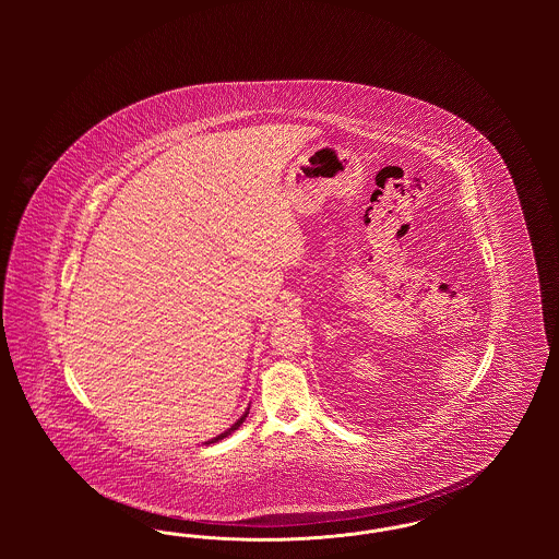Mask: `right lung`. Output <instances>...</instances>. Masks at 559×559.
Wrapping results in <instances>:
<instances>
[{
    "instance_id": "obj_1",
    "label": "right lung",
    "mask_w": 559,
    "mask_h": 559,
    "mask_svg": "<svg viewBox=\"0 0 559 559\" xmlns=\"http://www.w3.org/2000/svg\"><path fill=\"white\" fill-rule=\"evenodd\" d=\"M245 417H247V413H245V415H242V417H240L239 421H237V424H235V426L228 427V429H226V431H224V433H219V436H215V438H212V440H210V442H205V444H212V442H217V440H222V438H226V436H230V433H233V431H235V429H239L240 424H242V421H245Z\"/></svg>"
}]
</instances>
